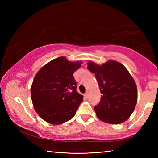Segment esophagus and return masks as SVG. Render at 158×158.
<instances>
[{"instance_id": "esophagus-1", "label": "esophagus", "mask_w": 158, "mask_h": 158, "mask_svg": "<svg viewBox=\"0 0 158 158\" xmlns=\"http://www.w3.org/2000/svg\"><path fill=\"white\" fill-rule=\"evenodd\" d=\"M84 96H85V98H89V93H85V95H84Z\"/></svg>"}]
</instances>
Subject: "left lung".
Returning a JSON list of instances; mask_svg holds the SVG:
<instances>
[{"label":"left lung","instance_id":"left-lung-1","mask_svg":"<svg viewBox=\"0 0 158 158\" xmlns=\"http://www.w3.org/2000/svg\"><path fill=\"white\" fill-rule=\"evenodd\" d=\"M88 69L95 74L102 93L94 110L102 121L120 124L129 118L137 101L135 80L126 68L117 61L109 60L99 65L90 61Z\"/></svg>","mask_w":158,"mask_h":158}]
</instances>
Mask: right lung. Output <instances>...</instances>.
<instances>
[{
    "label": "right lung",
    "instance_id": "1",
    "mask_svg": "<svg viewBox=\"0 0 158 158\" xmlns=\"http://www.w3.org/2000/svg\"><path fill=\"white\" fill-rule=\"evenodd\" d=\"M81 65L61 56L50 61L37 72L31 94L37 114L49 123L59 125L74 116L83 95L77 91L73 74Z\"/></svg>",
    "mask_w": 158,
    "mask_h": 158
}]
</instances>
